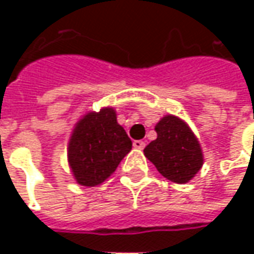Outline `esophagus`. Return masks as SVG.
<instances>
[{
    "label": "esophagus",
    "mask_w": 254,
    "mask_h": 254,
    "mask_svg": "<svg viewBox=\"0 0 254 254\" xmlns=\"http://www.w3.org/2000/svg\"><path fill=\"white\" fill-rule=\"evenodd\" d=\"M132 145H134V148H137V150H142V148L145 147V142L141 141V140H135V141L132 142Z\"/></svg>",
    "instance_id": "obj_1"
}]
</instances>
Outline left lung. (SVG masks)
<instances>
[{
  "mask_svg": "<svg viewBox=\"0 0 254 254\" xmlns=\"http://www.w3.org/2000/svg\"><path fill=\"white\" fill-rule=\"evenodd\" d=\"M157 138L144 148V155L167 180L190 182L203 165L199 140L182 119L167 114L155 124Z\"/></svg>",
  "mask_w": 254,
  "mask_h": 254,
  "instance_id": "left-lung-1",
  "label": "left lung"
}]
</instances>
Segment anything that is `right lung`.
<instances>
[{
	"label": "right lung",
	"instance_id": "add662e5",
	"mask_svg": "<svg viewBox=\"0 0 254 254\" xmlns=\"http://www.w3.org/2000/svg\"><path fill=\"white\" fill-rule=\"evenodd\" d=\"M131 147V140L117 123L114 107L87 112L74 124L67 144V162L74 181L83 187L100 185Z\"/></svg>",
	"mask_w": 254,
	"mask_h": 254
}]
</instances>
